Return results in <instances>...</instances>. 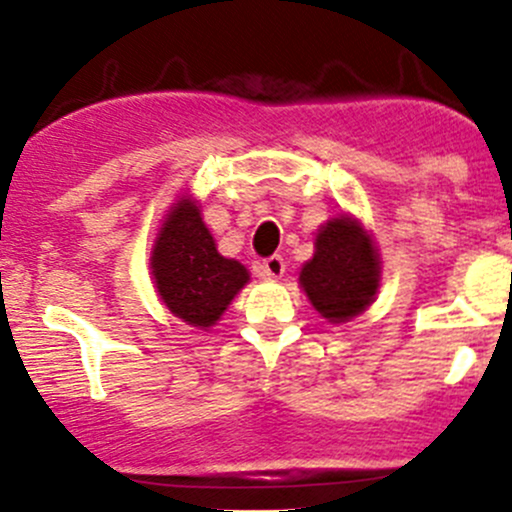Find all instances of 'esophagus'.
<instances>
[{"instance_id":"1","label":"esophagus","mask_w":512,"mask_h":512,"mask_svg":"<svg viewBox=\"0 0 512 512\" xmlns=\"http://www.w3.org/2000/svg\"><path fill=\"white\" fill-rule=\"evenodd\" d=\"M285 270L287 265L280 255L267 257V260H262L260 265H257V275H260L262 280H280V277L285 275Z\"/></svg>"}]
</instances>
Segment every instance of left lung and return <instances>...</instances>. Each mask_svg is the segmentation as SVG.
Instances as JSON below:
<instances>
[{
    "instance_id": "obj_1",
    "label": "left lung",
    "mask_w": 512,
    "mask_h": 512,
    "mask_svg": "<svg viewBox=\"0 0 512 512\" xmlns=\"http://www.w3.org/2000/svg\"><path fill=\"white\" fill-rule=\"evenodd\" d=\"M299 287L329 324H347L374 304L381 257L364 223L342 213L314 235V255L299 270Z\"/></svg>"
}]
</instances>
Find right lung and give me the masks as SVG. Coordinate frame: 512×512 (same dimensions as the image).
Masks as SVG:
<instances>
[{"label": "right lung", "mask_w": 512, "mask_h": 512, "mask_svg": "<svg viewBox=\"0 0 512 512\" xmlns=\"http://www.w3.org/2000/svg\"><path fill=\"white\" fill-rule=\"evenodd\" d=\"M151 275L160 302L173 317L198 329L218 324L232 299L250 282L242 262L218 252L200 203L178 195L151 247Z\"/></svg>", "instance_id": "1"}]
</instances>
